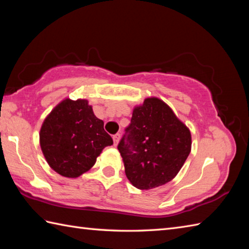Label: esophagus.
<instances>
[{"label":"esophagus","instance_id":"1","mask_svg":"<svg viewBox=\"0 0 249 249\" xmlns=\"http://www.w3.org/2000/svg\"><path fill=\"white\" fill-rule=\"evenodd\" d=\"M120 138H121V135H120V134H115V135L113 136V141H114V144H115V145L118 144V142L120 141Z\"/></svg>","mask_w":249,"mask_h":249}]
</instances>
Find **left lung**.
<instances>
[{
  "label": "left lung",
  "instance_id": "obj_1",
  "mask_svg": "<svg viewBox=\"0 0 249 249\" xmlns=\"http://www.w3.org/2000/svg\"><path fill=\"white\" fill-rule=\"evenodd\" d=\"M190 147L189 129L168 105L155 97L134 109L118 144L126 177L139 189L170 182L187 160Z\"/></svg>",
  "mask_w": 249,
  "mask_h": 249
}]
</instances>
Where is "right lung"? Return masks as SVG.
<instances>
[{
	"label": "right lung",
	"mask_w": 249,
	"mask_h": 249,
	"mask_svg": "<svg viewBox=\"0 0 249 249\" xmlns=\"http://www.w3.org/2000/svg\"><path fill=\"white\" fill-rule=\"evenodd\" d=\"M39 139L49 166L66 178L89 170L105 147L113 144L86 99H65L57 105L44 121Z\"/></svg>",
	"instance_id": "right-lung-1"
}]
</instances>
